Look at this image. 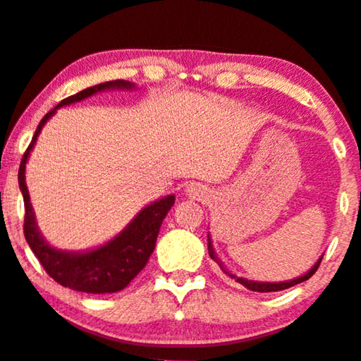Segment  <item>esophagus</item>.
<instances>
[{"label":"esophagus","instance_id":"1","mask_svg":"<svg viewBox=\"0 0 361 361\" xmlns=\"http://www.w3.org/2000/svg\"><path fill=\"white\" fill-rule=\"evenodd\" d=\"M186 193H188L191 198L201 200L204 198V196H208V188L201 183H191L188 188H186Z\"/></svg>","mask_w":361,"mask_h":361}]
</instances>
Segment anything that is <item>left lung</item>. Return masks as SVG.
<instances>
[{
	"instance_id": "8db88e82",
	"label": "left lung",
	"mask_w": 361,
	"mask_h": 361,
	"mask_svg": "<svg viewBox=\"0 0 361 361\" xmlns=\"http://www.w3.org/2000/svg\"><path fill=\"white\" fill-rule=\"evenodd\" d=\"M208 251H209L211 259H213V261H216V262L219 264V267L223 269V272L228 274L229 277L236 279V282H239V284H243L244 287H246V289L254 290V292H277V290H284V289H289V287H294L297 284H300V282H304V281H307V279H310L312 276H314V274L317 272V269H319V266H320L322 257H324V256H322L319 261L315 262V266L312 267L309 272L304 274V276H302V277L292 279V281H287V282H256V281H247V279H243V277H236V276H234V274H231L229 271H226V269L223 267V264H221L218 261V257H216V254L213 251V244H211V239L209 238H208Z\"/></svg>"
}]
</instances>
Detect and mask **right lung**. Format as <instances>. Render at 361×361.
Returning a JSON list of instances; mask_svg holds the SVG:
<instances>
[{"mask_svg":"<svg viewBox=\"0 0 361 361\" xmlns=\"http://www.w3.org/2000/svg\"><path fill=\"white\" fill-rule=\"evenodd\" d=\"M132 87L133 84L127 82V80H110V82L92 85V87L84 89L71 95V97L61 100L57 107L42 117L30 147L24 152L21 165H19L18 181L24 200V211H26V214H24V238H26L35 256L39 259L44 271L54 279L57 284L69 287L72 290L87 292V294H112V292L122 290L130 284L132 279L147 266L148 259L155 249L158 231H160V226L168 211L175 203V196L168 195L165 198L148 204L118 236H115L112 241L94 249V251H57L44 241L36 226L35 213H32V206L30 203V193H27L26 180H24L27 157H30L42 127L62 105L79 102V100L87 99L100 90Z\"/></svg>","mask_w":361,"mask_h":361,"instance_id":"1","label":"right lung"}]
</instances>
